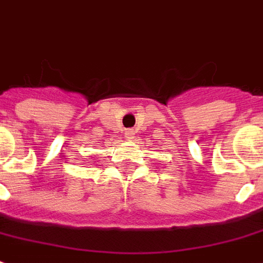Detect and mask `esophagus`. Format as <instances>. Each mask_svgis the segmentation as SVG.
<instances>
[{
	"instance_id": "34e87169",
	"label": "esophagus",
	"mask_w": 263,
	"mask_h": 263,
	"mask_svg": "<svg viewBox=\"0 0 263 263\" xmlns=\"http://www.w3.org/2000/svg\"><path fill=\"white\" fill-rule=\"evenodd\" d=\"M125 136H127V139H132L134 138V131L132 129H127L125 131Z\"/></svg>"
}]
</instances>
